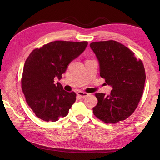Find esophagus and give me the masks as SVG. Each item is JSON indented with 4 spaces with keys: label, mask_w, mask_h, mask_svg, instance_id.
<instances>
[{
    "label": "esophagus",
    "mask_w": 160,
    "mask_h": 160,
    "mask_svg": "<svg viewBox=\"0 0 160 160\" xmlns=\"http://www.w3.org/2000/svg\"><path fill=\"white\" fill-rule=\"evenodd\" d=\"M77 94H78V96L81 97V98H84V97H88L89 95L88 93L85 92H82V91L78 92Z\"/></svg>",
    "instance_id": "esophagus-1"
}]
</instances>
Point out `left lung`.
Returning <instances> with one entry per match:
<instances>
[{"label": "left lung", "mask_w": 160, "mask_h": 160, "mask_svg": "<svg viewBox=\"0 0 160 160\" xmlns=\"http://www.w3.org/2000/svg\"><path fill=\"white\" fill-rule=\"evenodd\" d=\"M90 46L99 61L100 76L112 87L109 95L95 94L98 102L92 109L94 115L106 123L125 120L142 96L146 78L142 62L128 47L113 40Z\"/></svg>", "instance_id": "left-lung-1"}]
</instances>
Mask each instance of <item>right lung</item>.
<instances>
[{
  "instance_id": "right-lung-1",
  "label": "right lung",
  "mask_w": 160,
  "mask_h": 160,
  "mask_svg": "<svg viewBox=\"0 0 160 160\" xmlns=\"http://www.w3.org/2000/svg\"><path fill=\"white\" fill-rule=\"evenodd\" d=\"M88 44L55 41L29 54L24 65L21 86L26 102L37 117L53 122L68 115L76 94L65 91L54 80L61 79L68 64L85 51Z\"/></svg>"
}]
</instances>
